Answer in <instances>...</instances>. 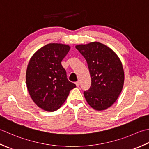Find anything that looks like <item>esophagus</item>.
Here are the masks:
<instances>
[{
    "label": "esophagus",
    "instance_id": "obj_1",
    "mask_svg": "<svg viewBox=\"0 0 149 149\" xmlns=\"http://www.w3.org/2000/svg\"><path fill=\"white\" fill-rule=\"evenodd\" d=\"M75 84H76V86L77 87H79L80 85V81H77L76 83H75Z\"/></svg>",
    "mask_w": 149,
    "mask_h": 149
}]
</instances>
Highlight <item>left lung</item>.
Wrapping results in <instances>:
<instances>
[{
	"instance_id": "obj_1",
	"label": "left lung",
	"mask_w": 149,
	"mask_h": 149,
	"mask_svg": "<svg viewBox=\"0 0 149 149\" xmlns=\"http://www.w3.org/2000/svg\"><path fill=\"white\" fill-rule=\"evenodd\" d=\"M75 48L88 64L91 87L84 92L87 103L98 111L107 109L118 100L125 79L122 63L118 55L100 42L79 45Z\"/></svg>"
}]
</instances>
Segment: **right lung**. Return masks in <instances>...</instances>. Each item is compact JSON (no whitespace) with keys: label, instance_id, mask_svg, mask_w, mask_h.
Instances as JSON below:
<instances>
[{"label":"right lung","instance_id":"1","mask_svg":"<svg viewBox=\"0 0 149 149\" xmlns=\"http://www.w3.org/2000/svg\"><path fill=\"white\" fill-rule=\"evenodd\" d=\"M70 49L68 45L49 43L35 52L29 61L26 74L28 91L37 106L45 111L59 109L70 91L76 87L68 80L61 63Z\"/></svg>","mask_w":149,"mask_h":149}]
</instances>
